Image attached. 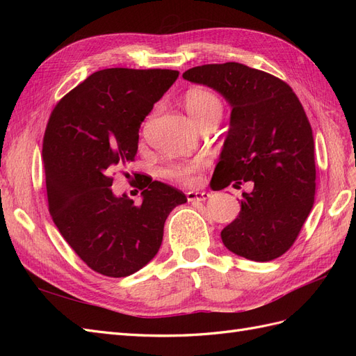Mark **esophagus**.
I'll use <instances>...</instances> for the list:
<instances>
[{
	"mask_svg": "<svg viewBox=\"0 0 356 356\" xmlns=\"http://www.w3.org/2000/svg\"><path fill=\"white\" fill-rule=\"evenodd\" d=\"M207 199H209V193H207V191H188L187 193L188 202H204Z\"/></svg>",
	"mask_w": 356,
	"mask_h": 356,
	"instance_id": "1",
	"label": "esophagus"
}]
</instances>
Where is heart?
<instances>
[{
  "label": "heart",
  "mask_w": 356,
  "mask_h": 356,
  "mask_svg": "<svg viewBox=\"0 0 356 356\" xmlns=\"http://www.w3.org/2000/svg\"><path fill=\"white\" fill-rule=\"evenodd\" d=\"M184 105L190 117L197 124L209 120V118H221L222 104L218 96L202 88L190 89L184 96ZM200 163H175L170 165L165 174L166 177L184 182V184H193L197 181V172Z\"/></svg>",
  "instance_id": "obj_1"
}]
</instances>
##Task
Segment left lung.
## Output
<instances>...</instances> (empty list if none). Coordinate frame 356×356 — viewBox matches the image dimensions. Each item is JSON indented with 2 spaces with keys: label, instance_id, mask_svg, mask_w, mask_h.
Wrapping results in <instances>:
<instances>
[{
  "label": "left lung",
  "instance_id": "1",
  "mask_svg": "<svg viewBox=\"0 0 356 356\" xmlns=\"http://www.w3.org/2000/svg\"><path fill=\"white\" fill-rule=\"evenodd\" d=\"M182 77L232 106L212 188L254 184L222 229V243L248 260H275L293 246L315 202V144L303 105L285 81L238 62L195 67Z\"/></svg>",
  "mask_w": 356,
  "mask_h": 356
}]
</instances>
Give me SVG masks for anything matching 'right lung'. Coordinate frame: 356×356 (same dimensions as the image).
<instances>
[{
    "instance_id": "right-lung-1",
    "label": "right lung",
    "mask_w": 356,
    "mask_h": 356,
    "mask_svg": "<svg viewBox=\"0 0 356 356\" xmlns=\"http://www.w3.org/2000/svg\"><path fill=\"white\" fill-rule=\"evenodd\" d=\"M178 74L96 71L50 114L42 139L49 211L74 252L104 276L124 277L152 261L168 215L187 202L182 191L148 177L139 181V204L111 190V174L134 161L141 123Z\"/></svg>"
}]
</instances>
